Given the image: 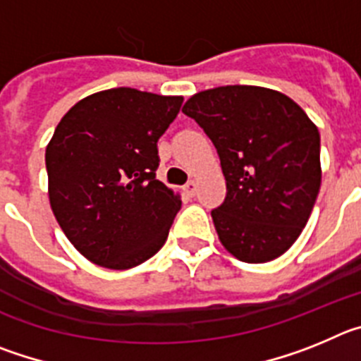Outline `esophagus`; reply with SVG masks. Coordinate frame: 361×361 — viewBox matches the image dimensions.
Masks as SVG:
<instances>
[{
    "label": "esophagus",
    "instance_id": "obj_1",
    "mask_svg": "<svg viewBox=\"0 0 361 361\" xmlns=\"http://www.w3.org/2000/svg\"><path fill=\"white\" fill-rule=\"evenodd\" d=\"M184 191H186L190 197L195 195V193H197V183H195V180H188L186 186H184Z\"/></svg>",
    "mask_w": 361,
    "mask_h": 361
}]
</instances>
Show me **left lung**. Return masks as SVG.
I'll return each mask as SVG.
<instances>
[{"mask_svg": "<svg viewBox=\"0 0 361 361\" xmlns=\"http://www.w3.org/2000/svg\"><path fill=\"white\" fill-rule=\"evenodd\" d=\"M183 111L220 157L228 191L212 216L222 245L247 264L279 258L300 237L320 191L318 128L293 99L262 86L199 92Z\"/></svg>", "mask_w": 361, "mask_h": 361, "instance_id": "8db88e82", "label": "left lung"}]
</instances>
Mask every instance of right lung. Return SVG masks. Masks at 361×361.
<instances>
[{
	"mask_svg": "<svg viewBox=\"0 0 361 361\" xmlns=\"http://www.w3.org/2000/svg\"><path fill=\"white\" fill-rule=\"evenodd\" d=\"M183 97L110 88L73 104L47 146L50 206L73 247L130 269L164 245L180 199L155 177Z\"/></svg>",
	"mask_w": 361,
	"mask_h": 361,
	"instance_id": "1",
	"label": "right lung"
}]
</instances>
